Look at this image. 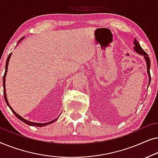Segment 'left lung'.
Returning <instances> with one entry per match:
<instances>
[{"label": "left lung", "instance_id": "8db88e82", "mask_svg": "<svg viewBox=\"0 0 158 158\" xmlns=\"http://www.w3.org/2000/svg\"><path fill=\"white\" fill-rule=\"evenodd\" d=\"M134 44H135V47H134L135 51L136 52H137L138 54H139V55H143L144 56V58L146 60L147 71H148V76H149V85H150V80H151L150 73V57H148V54H147L145 52H144L143 49H142L141 46H140V44H139V42H138V41L136 40V39H135V40H134Z\"/></svg>", "mask_w": 158, "mask_h": 158}]
</instances>
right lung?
<instances>
[{
    "mask_svg": "<svg viewBox=\"0 0 158 158\" xmlns=\"http://www.w3.org/2000/svg\"><path fill=\"white\" fill-rule=\"evenodd\" d=\"M23 39V37L19 41V42H20L21 40H22ZM18 42V43H19ZM10 55H11V53L9 55H8V57L7 58V60H6V70H5V73H4V75H3V94H4V98H5V101L6 102V104L8 105V106L10 108V110H11L13 113L14 114V115L16 116L17 118H19V119H20L21 121H22L23 122H24L25 124H27L28 125H30V126H34V127H44V126H46V125H48L49 124H52V123L55 122L56 120L57 119L58 117L56 118V119L53 120V121H51V122H47V123H44V124H42V123H36V122H29V121H27V119H24V118L21 117L20 115H19L18 114L16 113L14 111V109H12L11 107H10V106L9 105V103H8V101L7 100V97H6V85H5V83H6V74H7V71H8V62H9V60H10Z\"/></svg>",
    "mask_w": 158,
    "mask_h": 158,
    "instance_id": "right-lung-1",
    "label": "right lung"
}]
</instances>
